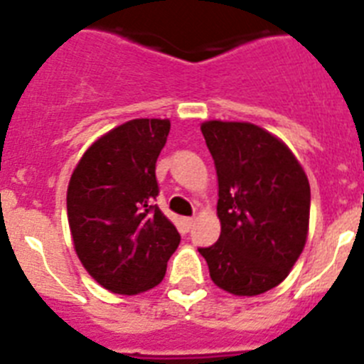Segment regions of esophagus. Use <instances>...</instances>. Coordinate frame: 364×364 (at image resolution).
I'll list each match as a JSON object with an SVG mask.
<instances>
[{"mask_svg":"<svg viewBox=\"0 0 364 364\" xmlns=\"http://www.w3.org/2000/svg\"><path fill=\"white\" fill-rule=\"evenodd\" d=\"M182 224H184V228L186 230H191L193 228V224H195V218H191V217H188V218H184V220H182Z\"/></svg>","mask_w":364,"mask_h":364,"instance_id":"esophagus-1","label":"esophagus"}]
</instances>
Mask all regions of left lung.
Listing matches in <instances>:
<instances>
[{
	"mask_svg": "<svg viewBox=\"0 0 364 364\" xmlns=\"http://www.w3.org/2000/svg\"><path fill=\"white\" fill-rule=\"evenodd\" d=\"M218 178L220 237L198 247L218 288L260 295L281 284L304 250L310 184L284 142L247 122L200 125Z\"/></svg>",
	"mask_w": 364,
	"mask_h": 364,
	"instance_id": "obj_1",
	"label": "left lung"
}]
</instances>
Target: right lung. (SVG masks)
I'll list each match as a JSON object with an SVG mask.
<instances>
[{"label":"right lung","mask_w":364,"mask_h":364,"mask_svg":"<svg viewBox=\"0 0 364 364\" xmlns=\"http://www.w3.org/2000/svg\"><path fill=\"white\" fill-rule=\"evenodd\" d=\"M171 122L136 118L83 153L67 189V217L83 268L105 290L136 295L160 284L180 235L154 204L156 159Z\"/></svg>","instance_id":"add662e5"}]
</instances>
